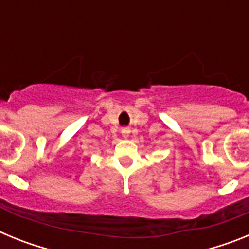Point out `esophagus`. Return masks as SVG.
<instances>
[{
	"label": "esophagus",
	"instance_id": "obj_1",
	"mask_svg": "<svg viewBox=\"0 0 249 249\" xmlns=\"http://www.w3.org/2000/svg\"><path fill=\"white\" fill-rule=\"evenodd\" d=\"M128 133H129V131L127 128H124V129H122V135H123V137H127V136H128Z\"/></svg>",
	"mask_w": 249,
	"mask_h": 249
}]
</instances>
